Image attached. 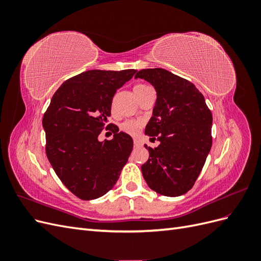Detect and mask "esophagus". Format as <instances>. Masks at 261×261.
Wrapping results in <instances>:
<instances>
[{
  "label": "esophagus",
  "mask_w": 261,
  "mask_h": 261,
  "mask_svg": "<svg viewBox=\"0 0 261 261\" xmlns=\"http://www.w3.org/2000/svg\"><path fill=\"white\" fill-rule=\"evenodd\" d=\"M134 145H135V147H140L141 146V141L137 138H134Z\"/></svg>",
  "instance_id": "esophagus-1"
}]
</instances>
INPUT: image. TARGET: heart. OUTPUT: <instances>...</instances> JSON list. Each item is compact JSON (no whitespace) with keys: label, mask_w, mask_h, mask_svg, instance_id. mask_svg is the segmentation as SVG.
I'll use <instances>...</instances> for the list:
<instances>
[{"label":"heart","mask_w":261,"mask_h":261,"mask_svg":"<svg viewBox=\"0 0 261 261\" xmlns=\"http://www.w3.org/2000/svg\"><path fill=\"white\" fill-rule=\"evenodd\" d=\"M143 87H146V85H137L134 89L143 88ZM140 127H141V122L134 121V120H127L123 122L121 125V129L126 134H129V135H136V134L139 132Z\"/></svg>","instance_id":"b5f03b06"}]
</instances>
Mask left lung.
<instances>
[{
	"instance_id": "left-lung-1",
	"label": "left lung",
	"mask_w": 261,
	"mask_h": 261,
	"mask_svg": "<svg viewBox=\"0 0 261 261\" xmlns=\"http://www.w3.org/2000/svg\"><path fill=\"white\" fill-rule=\"evenodd\" d=\"M151 84L156 100L145 134L160 141L145 146L148 161L141 172L158 194L177 197L191 189L212 145V114L195 85L163 68L141 69L135 75Z\"/></svg>"
}]
</instances>
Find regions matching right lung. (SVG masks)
<instances>
[{
	"mask_svg": "<svg viewBox=\"0 0 261 261\" xmlns=\"http://www.w3.org/2000/svg\"><path fill=\"white\" fill-rule=\"evenodd\" d=\"M135 69L87 70L61 85L43 115L45 152L62 183L78 198L92 200L112 189L133 150L128 134L108 124L116 90ZM105 127L111 141L99 142Z\"/></svg>",
	"mask_w": 261,
	"mask_h": 261,
	"instance_id": "add662e5",
	"label": "right lung"
}]
</instances>
